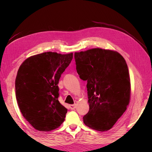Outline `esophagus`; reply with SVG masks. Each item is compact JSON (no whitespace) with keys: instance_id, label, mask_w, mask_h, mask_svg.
<instances>
[{"instance_id":"34e87169","label":"esophagus","mask_w":152,"mask_h":152,"mask_svg":"<svg viewBox=\"0 0 152 152\" xmlns=\"http://www.w3.org/2000/svg\"><path fill=\"white\" fill-rule=\"evenodd\" d=\"M70 108L71 110H74L76 109V104H71L70 105Z\"/></svg>"}]
</instances>
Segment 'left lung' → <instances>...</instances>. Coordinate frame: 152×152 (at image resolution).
<instances>
[{
  "instance_id": "left-lung-1",
  "label": "left lung",
  "mask_w": 152,
  "mask_h": 152,
  "mask_svg": "<svg viewBox=\"0 0 152 152\" xmlns=\"http://www.w3.org/2000/svg\"><path fill=\"white\" fill-rule=\"evenodd\" d=\"M80 78L87 82L89 111L84 124L104 132L113 127L127 109L130 78L127 63L116 51L94 48L74 53Z\"/></svg>"
}]
</instances>
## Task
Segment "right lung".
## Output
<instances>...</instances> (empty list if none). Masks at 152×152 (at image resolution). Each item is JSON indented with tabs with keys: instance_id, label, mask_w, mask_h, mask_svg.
<instances>
[{
	"instance_id": "obj_1",
	"label": "right lung",
	"mask_w": 152,
	"mask_h": 152,
	"mask_svg": "<svg viewBox=\"0 0 152 152\" xmlns=\"http://www.w3.org/2000/svg\"><path fill=\"white\" fill-rule=\"evenodd\" d=\"M73 53L45 52L27 58L15 79V94L23 116L35 129L50 132L65 120L67 109L58 101L61 74Z\"/></svg>"
}]
</instances>
